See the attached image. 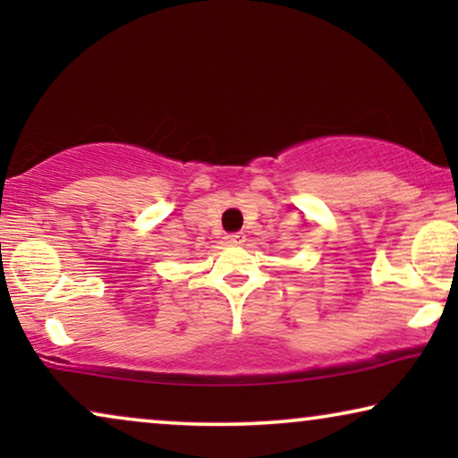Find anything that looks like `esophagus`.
I'll use <instances>...</instances> for the list:
<instances>
[{
	"label": "esophagus",
	"mask_w": 458,
	"mask_h": 458,
	"mask_svg": "<svg viewBox=\"0 0 458 458\" xmlns=\"http://www.w3.org/2000/svg\"><path fill=\"white\" fill-rule=\"evenodd\" d=\"M243 240H246V237H243V233H231V235H227V242L229 243H243Z\"/></svg>",
	"instance_id": "esophagus-1"
}]
</instances>
